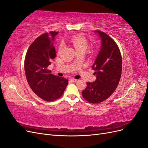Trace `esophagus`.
I'll list each match as a JSON object with an SVG mask.
<instances>
[{
    "mask_svg": "<svg viewBox=\"0 0 148 148\" xmlns=\"http://www.w3.org/2000/svg\"><path fill=\"white\" fill-rule=\"evenodd\" d=\"M70 81L71 82H73V83H74V82H76L77 81V79H75V78H71V79H70Z\"/></svg>",
    "mask_w": 148,
    "mask_h": 148,
    "instance_id": "esophagus-1",
    "label": "esophagus"
}]
</instances>
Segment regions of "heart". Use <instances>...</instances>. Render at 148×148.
Wrapping results in <instances>:
<instances>
[{
    "label": "heart",
    "instance_id": "1",
    "mask_svg": "<svg viewBox=\"0 0 148 148\" xmlns=\"http://www.w3.org/2000/svg\"><path fill=\"white\" fill-rule=\"evenodd\" d=\"M71 42L77 51L81 50H86L88 47V41L84 37L80 35H75L71 38ZM62 45L60 44L59 50L62 48Z\"/></svg>",
    "mask_w": 148,
    "mask_h": 148
}]
</instances>
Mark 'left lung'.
Segmentation results:
<instances>
[{"label": "left lung", "instance_id": "obj_1", "mask_svg": "<svg viewBox=\"0 0 148 148\" xmlns=\"http://www.w3.org/2000/svg\"><path fill=\"white\" fill-rule=\"evenodd\" d=\"M101 41V51L92 66L96 79L88 82L82 91L84 99L97 104L109 98L117 88L122 74V60L120 49L114 40L106 33L97 30Z\"/></svg>", "mask_w": 148, "mask_h": 148}]
</instances>
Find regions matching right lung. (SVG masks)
I'll use <instances>...</instances> for the list:
<instances>
[{
    "label": "right lung",
    "instance_id": "add662e5",
    "mask_svg": "<svg viewBox=\"0 0 148 148\" xmlns=\"http://www.w3.org/2000/svg\"><path fill=\"white\" fill-rule=\"evenodd\" d=\"M58 33L50 31L40 35L29 47L25 59L26 78L31 89L48 102L60 98L69 83L68 79L51 74L47 69L56 56L53 41Z\"/></svg>",
    "mask_w": 148,
    "mask_h": 148
}]
</instances>
